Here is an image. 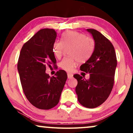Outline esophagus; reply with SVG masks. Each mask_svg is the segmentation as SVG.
<instances>
[{
    "label": "esophagus",
    "instance_id": "1",
    "mask_svg": "<svg viewBox=\"0 0 133 133\" xmlns=\"http://www.w3.org/2000/svg\"><path fill=\"white\" fill-rule=\"evenodd\" d=\"M68 78H72L73 77V74L71 73H68Z\"/></svg>",
    "mask_w": 133,
    "mask_h": 133
}]
</instances>
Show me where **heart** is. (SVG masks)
I'll return each instance as SVG.
<instances>
[{
    "label": "heart",
    "instance_id": "obj_1",
    "mask_svg": "<svg viewBox=\"0 0 133 133\" xmlns=\"http://www.w3.org/2000/svg\"><path fill=\"white\" fill-rule=\"evenodd\" d=\"M62 41H56L53 44L52 51L56 58L62 57L65 47H71L70 54L72 57H65L59 63L61 68L66 71H71L76 66V61L84 62L89 59L93 53L95 43L91 38L76 31H68L63 34Z\"/></svg>",
    "mask_w": 133,
    "mask_h": 133
}]
</instances>
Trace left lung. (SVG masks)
I'll list each match as a JSON object with an SVG mask.
<instances>
[{
    "label": "left lung",
    "instance_id": "1",
    "mask_svg": "<svg viewBox=\"0 0 133 133\" xmlns=\"http://www.w3.org/2000/svg\"><path fill=\"white\" fill-rule=\"evenodd\" d=\"M86 31L92 35L95 46L91 56L80 66V70L89 72L90 77L83 79L79 74L74 75V77L78 82L76 88L78 101L92 109L102 104L110 94L117 60L114 47L107 38L93 29Z\"/></svg>",
    "mask_w": 133,
    "mask_h": 133
}]
</instances>
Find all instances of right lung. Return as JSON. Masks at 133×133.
<instances>
[{
  "label": "right lung",
  "instance_id": "obj_1",
  "mask_svg": "<svg viewBox=\"0 0 133 133\" xmlns=\"http://www.w3.org/2000/svg\"><path fill=\"white\" fill-rule=\"evenodd\" d=\"M57 33L43 29L25 43L21 50L17 69L27 99L36 108L48 110L58 104L67 79L66 72L59 70L55 76L45 73L46 66L56 63L53 44Z\"/></svg>",
  "mask_w": 133,
  "mask_h": 133
}]
</instances>
